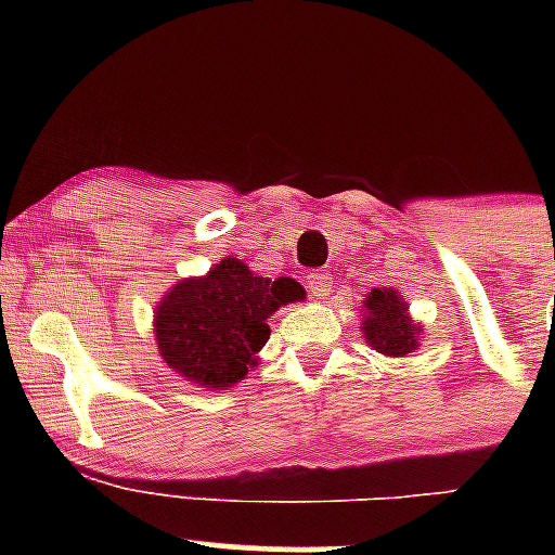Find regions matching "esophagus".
<instances>
[{"label": "esophagus", "instance_id": "obj_1", "mask_svg": "<svg viewBox=\"0 0 555 555\" xmlns=\"http://www.w3.org/2000/svg\"><path fill=\"white\" fill-rule=\"evenodd\" d=\"M331 273L328 271H310L308 273V292L310 297L315 299H326L331 292Z\"/></svg>", "mask_w": 555, "mask_h": 555}]
</instances>
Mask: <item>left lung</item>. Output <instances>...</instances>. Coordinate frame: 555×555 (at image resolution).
I'll return each mask as SVG.
<instances>
[{"mask_svg":"<svg viewBox=\"0 0 555 555\" xmlns=\"http://www.w3.org/2000/svg\"><path fill=\"white\" fill-rule=\"evenodd\" d=\"M425 328L412 321L410 302L391 286L371 289L362 299V336L386 358H406L420 349Z\"/></svg>","mask_w":555,"mask_h":555,"instance_id":"obj_1","label":"left lung"}]
</instances>
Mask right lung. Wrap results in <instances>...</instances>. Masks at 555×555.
Segmentation results:
<instances>
[{
    "label": "right lung",
    "mask_w": 555,
    "mask_h": 555,
    "mask_svg": "<svg viewBox=\"0 0 555 555\" xmlns=\"http://www.w3.org/2000/svg\"><path fill=\"white\" fill-rule=\"evenodd\" d=\"M302 299L295 279H263L240 258H224L203 276L180 279L154 313L158 358L182 380L224 391L260 365L269 318Z\"/></svg>",
    "instance_id": "right-lung-1"
}]
</instances>
